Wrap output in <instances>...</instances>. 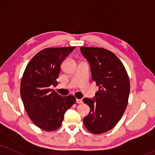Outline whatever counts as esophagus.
Masks as SVG:
<instances>
[{
	"label": "esophagus",
	"instance_id": "obj_1",
	"mask_svg": "<svg viewBox=\"0 0 155 155\" xmlns=\"http://www.w3.org/2000/svg\"><path fill=\"white\" fill-rule=\"evenodd\" d=\"M76 103H77V104H83V101L82 99H76Z\"/></svg>",
	"mask_w": 155,
	"mask_h": 155
}]
</instances>
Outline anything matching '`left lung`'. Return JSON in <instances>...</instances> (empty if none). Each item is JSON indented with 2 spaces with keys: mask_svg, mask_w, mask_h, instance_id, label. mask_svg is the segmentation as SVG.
<instances>
[{
  "mask_svg": "<svg viewBox=\"0 0 155 155\" xmlns=\"http://www.w3.org/2000/svg\"><path fill=\"white\" fill-rule=\"evenodd\" d=\"M81 51L99 86L94 98H83L90 107L84 125L91 133L100 134L115 127L125 111L130 92L129 76L119 59L108 49L81 47Z\"/></svg>",
  "mask_w": 155,
  "mask_h": 155,
  "instance_id": "left-lung-1",
  "label": "left lung"
}]
</instances>
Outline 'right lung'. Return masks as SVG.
Listing matches in <instances>:
<instances>
[{
	"mask_svg": "<svg viewBox=\"0 0 155 155\" xmlns=\"http://www.w3.org/2000/svg\"><path fill=\"white\" fill-rule=\"evenodd\" d=\"M74 49H44L30 60L24 70L20 89L25 110L32 122L45 131L58 129L67 110L75 103L73 95L61 96L49 87L57 83L61 64Z\"/></svg>",
	"mask_w": 155,
	"mask_h": 155,
	"instance_id": "obj_1",
	"label": "right lung"
}]
</instances>
